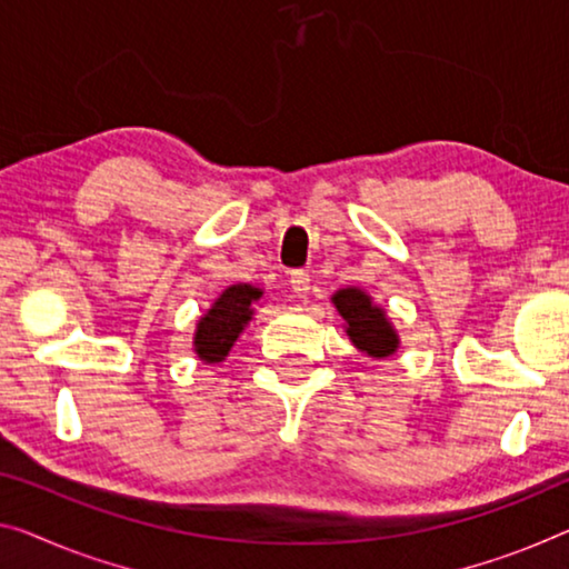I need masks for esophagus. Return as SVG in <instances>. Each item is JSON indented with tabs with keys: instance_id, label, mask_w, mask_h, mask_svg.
Instances as JSON below:
<instances>
[{
	"instance_id": "obj_1",
	"label": "esophagus",
	"mask_w": 569,
	"mask_h": 569,
	"mask_svg": "<svg viewBox=\"0 0 569 569\" xmlns=\"http://www.w3.org/2000/svg\"><path fill=\"white\" fill-rule=\"evenodd\" d=\"M310 272H305V269H295V272H290V284H292V292L297 297H308L310 292Z\"/></svg>"
}]
</instances>
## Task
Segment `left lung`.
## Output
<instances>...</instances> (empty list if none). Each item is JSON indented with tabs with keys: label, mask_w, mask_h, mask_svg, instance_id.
Masks as SVG:
<instances>
[{
	"label": "left lung",
	"mask_w": 569,
	"mask_h": 569,
	"mask_svg": "<svg viewBox=\"0 0 569 569\" xmlns=\"http://www.w3.org/2000/svg\"><path fill=\"white\" fill-rule=\"evenodd\" d=\"M333 305L338 308V312L343 315L346 333L351 336L353 343L361 348L363 353H369L373 358H383L397 351L399 338L395 333V328L389 326L383 310L371 305L369 295L348 287V290H340L333 297Z\"/></svg>",
	"instance_id": "8db88e82"
}]
</instances>
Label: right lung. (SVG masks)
Listing matches in <instances>:
<instances>
[{
  "instance_id": "right-lung-1",
  "label": "right lung",
  "mask_w": 569,
  "mask_h": 569,
  "mask_svg": "<svg viewBox=\"0 0 569 569\" xmlns=\"http://www.w3.org/2000/svg\"><path fill=\"white\" fill-rule=\"evenodd\" d=\"M259 297L261 290L251 284H233L218 297L213 308L206 312V318H200L196 330V353L200 361H223L226 353L231 351L233 340L239 338L243 326L254 315L251 302H257Z\"/></svg>"
}]
</instances>
